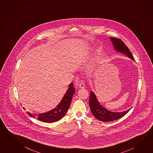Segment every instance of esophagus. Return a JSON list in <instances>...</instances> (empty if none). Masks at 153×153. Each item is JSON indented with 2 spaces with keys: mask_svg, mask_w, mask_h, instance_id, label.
<instances>
[{
  "mask_svg": "<svg viewBox=\"0 0 153 153\" xmlns=\"http://www.w3.org/2000/svg\"><path fill=\"white\" fill-rule=\"evenodd\" d=\"M79 88H83L85 86V85L83 82H81L80 83H79Z\"/></svg>",
  "mask_w": 153,
  "mask_h": 153,
  "instance_id": "obj_1",
  "label": "esophagus"
}]
</instances>
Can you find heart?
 Returning a JSON list of instances; mask_svg holds the SVG:
<instances>
[{"label": "heart", "mask_w": 153, "mask_h": 153, "mask_svg": "<svg viewBox=\"0 0 153 153\" xmlns=\"http://www.w3.org/2000/svg\"><path fill=\"white\" fill-rule=\"evenodd\" d=\"M93 67H94V66H91V67H89V72H92V71H93Z\"/></svg>", "instance_id": "heart-1"}]
</instances>
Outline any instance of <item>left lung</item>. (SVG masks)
<instances>
[{"mask_svg":"<svg viewBox=\"0 0 153 153\" xmlns=\"http://www.w3.org/2000/svg\"><path fill=\"white\" fill-rule=\"evenodd\" d=\"M110 39L114 46L115 50L120 53L125 54L129 58L134 60L133 56H132L129 49L126 46L125 43L121 39L113 37H111ZM89 105L91 111L97 119L103 122H109L114 120L119 119L127 114L131 109L122 112H113L101 106L97 101L94 93L92 91L90 92Z\"/></svg>","mask_w":153,"mask_h":153,"instance_id":"1","label":"left lung"}]
</instances>
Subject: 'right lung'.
Masks as SVG:
<instances>
[{"instance_id":"add662e5","label":"right lung","mask_w":153,"mask_h":153,"mask_svg":"<svg viewBox=\"0 0 153 153\" xmlns=\"http://www.w3.org/2000/svg\"><path fill=\"white\" fill-rule=\"evenodd\" d=\"M75 91V88L73 87V83H70L69 88L67 89L65 94L64 95L61 102L59 103L58 105H57L56 108L47 113H43L39 114H32L27 112V114L31 117H36L37 119L43 122L49 123L56 122L61 119L66 113L70 107L72 100L73 95L74 94Z\"/></svg>"}]
</instances>
